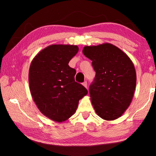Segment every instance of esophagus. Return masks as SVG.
Segmentation results:
<instances>
[{
  "label": "esophagus",
  "mask_w": 156,
  "mask_h": 156,
  "mask_svg": "<svg viewBox=\"0 0 156 156\" xmlns=\"http://www.w3.org/2000/svg\"><path fill=\"white\" fill-rule=\"evenodd\" d=\"M83 85L84 87H86V88H87V81H85V82H84V83H83Z\"/></svg>",
  "instance_id": "34e87169"
}]
</instances>
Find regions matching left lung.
I'll list each match as a JSON object with an SVG mask.
<instances>
[{
	"instance_id": "1",
	"label": "left lung",
	"mask_w": 156,
	"mask_h": 156,
	"mask_svg": "<svg viewBox=\"0 0 156 156\" xmlns=\"http://www.w3.org/2000/svg\"><path fill=\"white\" fill-rule=\"evenodd\" d=\"M83 54L92 60L96 76L89 87L92 105L102 119L113 120L130 105L136 85L133 62L125 53L110 43L85 46Z\"/></svg>"
}]
</instances>
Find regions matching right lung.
<instances>
[{
  "instance_id": "right-lung-1",
  "label": "right lung",
  "mask_w": 156,
  "mask_h": 156,
  "mask_svg": "<svg viewBox=\"0 0 156 156\" xmlns=\"http://www.w3.org/2000/svg\"><path fill=\"white\" fill-rule=\"evenodd\" d=\"M78 47L52 44L34 57L29 72L31 96L41 112L50 119L61 122L73 115L79 100L88 91L76 83V71L69 66Z\"/></svg>"
}]
</instances>
